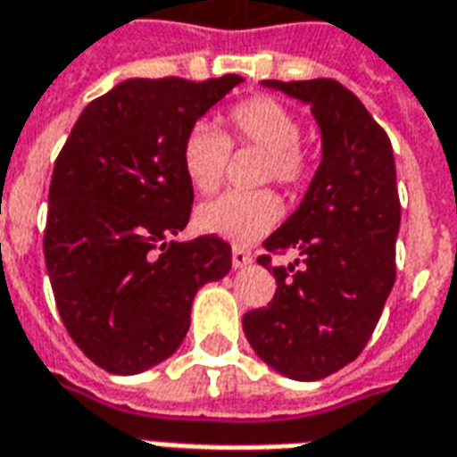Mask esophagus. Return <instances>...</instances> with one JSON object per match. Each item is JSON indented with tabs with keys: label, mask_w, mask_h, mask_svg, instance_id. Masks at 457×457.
<instances>
[{
	"label": "esophagus",
	"mask_w": 457,
	"mask_h": 457,
	"mask_svg": "<svg viewBox=\"0 0 457 457\" xmlns=\"http://www.w3.org/2000/svg\"><path fill=\"white\" fill-rule=\"evenodd\" d=\"M252 264V254L245 247H232V267L242 269Z\"/></svg>",
	"instance_id": "obj_1"
}]
</instances>
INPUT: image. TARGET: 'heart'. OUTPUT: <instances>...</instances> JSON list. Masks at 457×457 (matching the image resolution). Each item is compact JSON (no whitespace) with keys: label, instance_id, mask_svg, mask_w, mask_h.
Listing matches in <instances>:
<instances>
[{"label":"heart","instance_id":"1","mask_svg":"<svg viewBox=\"0 0 457 457\" xmlns=\"http://www.w3.org/2000/svg\"><path fill=\"white\" fill-rule=\"evenodd\" d=\"M228 129L220 134L210 124H195L180 146V166L198 193L220 188L228 170L229 149H259L264 159L257 183H277L296 193L313 176V161L298 146L301 121L287 104L274 97H249L229 107ZM281 218V203L271 190H229L203 203L195 212L200 229L220 237L252 242L274 228Z\"/></svg>","mask_w":457,"mask_h":457}]
</instances>
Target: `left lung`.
<instances>
[{
  "instance_id": "obj_1",
  "label": "left lung",
  "mask_w": 457,
  "mask_h": 457,
  "mask_svg": "<svg viewBox=\"0 0 457 457\" xmlns=\"http://www.w3.org/2000/svg\"><path fill=\"white\" fill-rule=\"evenodd\" d=\"M264 85L311 104L323 161L296 212L264 239L267 254L257 262L274 271L277 294L245 313L242 328L269 367L316 382L362 353L396 278L402 203L392 141L337 80ZM287 251L297 262L274 268L270 257Z\"/></svg>"
}]
</instances>
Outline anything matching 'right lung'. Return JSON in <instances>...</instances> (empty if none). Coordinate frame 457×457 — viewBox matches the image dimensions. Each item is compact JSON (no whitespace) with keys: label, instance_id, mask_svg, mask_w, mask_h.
I'll return each instance as SVG.
<instances>
[{"label":"right lung","instance_id":"right-lung-1","mask_svg":"<svg viewBox=\"0 0 457 457\" xmlns=\"http://www.w3.org/2000/svg\"><path fill=\"white\" fill-rule=\"evenodd\" d=\"M237 83L124 80L85 107L55 159L46 267L65 330L107 372H144L176 353L195 291L232 267L218 235L170 237L193 208L183 139Z\"/></svg>","mask_w":457,"mask_h":457}]
</instances>
